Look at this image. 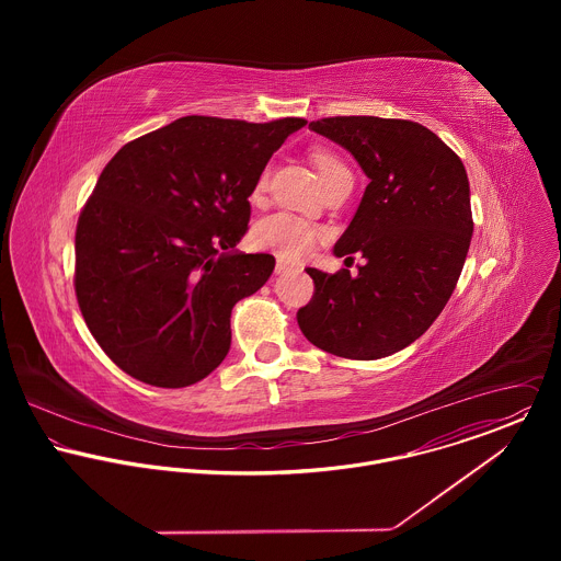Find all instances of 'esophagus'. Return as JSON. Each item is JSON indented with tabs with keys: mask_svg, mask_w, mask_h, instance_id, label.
<instances>
[{
	"mask_svg": "<svg viewBox=\"0 0 561 561\" xmlns=\"http://www.w3.org/2000/svg\"><path fill=\"white\" fill-rule=\"evenodd\" d=\"M291 270H294L291 263H287V261H283V259L276 261V274H285V272H291Z\"/></svg>",
	"mask_w": 561,
	"mask_h": 561,
	"instance_id": "obj_1",
	"label": "esophagus"
}]
</instances>
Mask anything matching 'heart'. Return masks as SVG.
<instances>
[{"mask_svg": "<svg viewBox=\"0 0 561 561\" xmlns=\"http://www.w3.org/2000/svg\"><path fill=\"white\" fill-rule=\"evenodd\" d=\"M313 161L320 170L323 185L330 183L339 172L347 170L341 161L336 160L334 156L325 153V151H318L313 156ZM265 185H267V172H263L259 176V181L254 185V192L261 194L265 190ZM318 240H320V231L311 222H307L302 218H296L291 214L267 216L254 229L256 245H261L263 250H270V252H274V254H278L280 259H287V261H300V259L309 256Z\"/></svg>", "mask_w": 561, "mask_h": 561, "instance_id": "heart-1", "label": "heart"}]
</instances>
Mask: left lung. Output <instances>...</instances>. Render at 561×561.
<instances>
[{"label": "left lung", "instance_id": "obj_1", "mask_svg": "<svg viewBox=\"0 0 561 561\" xmlns=\"http://www.w3.org/2000/svg\"><path fill=\"white\" fill-rule=\"evenodd\" d=\"M311 131L354 156L369 183L334 243V256L365 265L328 274L309 267L316 294L298 311L323 352L385 358L416 341L451 298L473 236L465 163L427 127L378 116H334Z\"/></svg>", "mask_w": 561, "mask_h": 561}]
</instances>
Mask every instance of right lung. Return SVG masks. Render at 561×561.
<instances>
[{"label":"right lung","instance_id":"right-lung-1","mask_svg":"<svg viewBox=\"0 0 561 561\" xmlns=\"http://www.w3.org/2000/svg\"><path fill=\"white\" fill-rule=\"evenodd\" d=\"M305 118L183 116L103 168L76 233V294L103 352L131 378L181 389L229 354L231 311L274 256L243 254L250 194Z\"/></svg>","mask_w":561,"mask_h":561}]
</instances>
